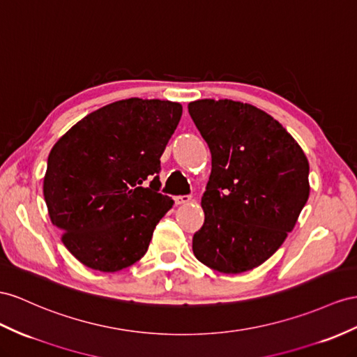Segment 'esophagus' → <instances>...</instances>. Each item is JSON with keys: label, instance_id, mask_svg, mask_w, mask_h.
I'll return each mask as SVG.
<instances>
[{"label": "esophagus", "instance_id": "1", "mask_svg": "<svg viewBox=\"0 0 357 357\" xmlns=\"http://www.w3.org/2000/svg\"><path fill=\"white\" fill-rule=\"evenodd\" d=\"M190 202H191V196H176L175 197L176 205H184V204H190Z\"/></svg>", "mask_w": 357, "mask_h": 357}]
</instances>
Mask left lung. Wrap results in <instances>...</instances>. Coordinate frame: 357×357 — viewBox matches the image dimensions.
<instances>
[{
	"instance_id": "left-lung-1",
	"label": "left lung",
	"mask_w": 357,
	"mask_h": 357,
	"mask_svg": "<svg viewBox=\"0 0 357 357\" xmlns=\"http://www.w3.org/2000/svg\"><path fill=\"white\" fill-rule=\"evenodd\" d=\"M188 113L213 166L195 257L226 274L253 270L280 248L307 202L306 155L276 119L250 104L200 99Z\"/></svg>"
}]
</instances>
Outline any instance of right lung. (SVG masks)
<instances>
[{
  "mask_svg": "<svg viewBox=\"0 0 357 357\" xmlns=\"http://www.w3.org/2000/svg\"><path fill=\"white\" fill-rule=\"evenodd\" d=\"M182 107L131 98L108 104L54 144L43 196L61 241L86 267L119 271L148 252L173 205L160 193V158Z\"/></svg>",
  "mask_w": 357,
  "mask_h": 357,
  "instance_id": "add662e5",
  "label": "right lung"
}]
</instances>
